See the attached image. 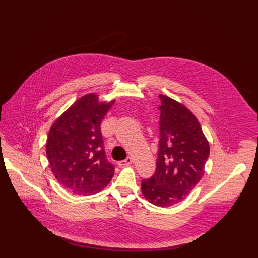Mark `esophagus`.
<instances>
[{
	"label": "esophagus",
	"instance_id": "34e87169",
	"mask_svg": "<svg viewBox=\"0 0 258 258\" xmlns=\"http://www.w3.org/2000/svg\"><path fill=\"white\" fill-rule=\"evenodd\" d=\"M133 163V158L132 157H126L124 160L122 161H119L118 162V165L119 166H124V165H130Z\"/></svg>",
	"mask_w": 258,
	"mask_h": 258
}]
</instances>
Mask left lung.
<instances>
[{
    "label": "left lung",
    "mask_w": 258,
    "mask_h": 258,
    "mask_svg": "<svg viewBox=\"0 0 258 258\" xmlns=\"http://www.w3.org/2000/svg\"><path fill=\"white\" fill-rule=\"evenodd\" d=\"M159 147L154 174L142 180V193L150 203L172 206L185 199L204 173L209 144L188 108L159 95Z\"/></svg>",
    "instance_id": "obj_1"
}]
</instances>
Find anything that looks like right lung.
Here are the masks:
<instances>
[{"mask_svg":"<svg viewBox=\"0 0 258 258\" xmlns=\"http://www.w3.org/2000/svg\"><path fill=\"white\" fill-rule=\"evenodd\" d=\"M113 105L99 103L98 96L82 97L54 122L47 140V157L61 186L77 195L104 189L114 175L107 159L101 122Z\"/></svg>","mask_w":258,"mask_h":258,"instance_id":"obj_1","label":"right lung"}]
</instances>
